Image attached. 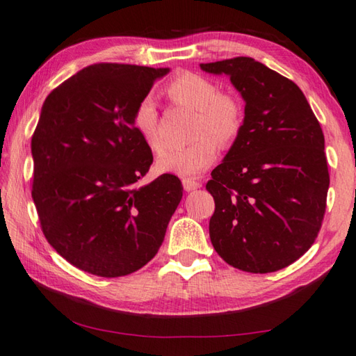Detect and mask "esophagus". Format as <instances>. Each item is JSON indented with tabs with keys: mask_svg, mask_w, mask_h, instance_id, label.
Masks as SVG:
<instances>
[{
	"mask_svg": "<svg viewBox=\"0 0 356 356\" xmlns=\"http://www.w3.org/2000/svg\"><path fill=\"white\" fill-rule=\"evenodd\" d=\"M182 185H184L185 191H195V190L200 188V182H197V180H195V179H188V177H185L182 180Z\"/></svg>",
	"mask_w": 356,
	"mask_h": 356,
	"instance_id": "1",
	"label": "esophagus"
}]
</instances>
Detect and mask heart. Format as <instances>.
I'll use <instances>...</instances> for the list:
<instances>
[{"mask_svg": "<svg viewBox=\"0 0 356 356\" xmlns=\"http://www.w3.org/2000/svg\"><path fill=\"white\" fill-rule=\"evenodd\" d=\"M166 93L180 106L197 112L193 143L176 147L157 160V170L180 177H195L204 172L219 152V143L229 146L240 137L244 126V111L235 96L221 93V88L196 73H182L166 86ZM135 131L149 149L160 154L165 149L160 135V115L152 96H143L132 115Z\"/></svg>", "mask_w": 356, "mask_h": 356, "instance_id": "b5f03b06", "label": "heart"}]
</instances>
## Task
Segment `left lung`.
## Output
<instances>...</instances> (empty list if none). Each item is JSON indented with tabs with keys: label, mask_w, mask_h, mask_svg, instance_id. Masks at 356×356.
Here are the masks:
<instances>
[{
	"label": "left lung",
	"mask_w": 356,
	"mask_h": 356,
	"mask_svg": "<svg viewBox=\"0 0 356 356\" xmlns=\"http://www.w3.org/2000/svg\"><path fill=\"white\" fill-rule=\"evenodd\" d=\"M227 74L245 102L244 126L205 188L215 199L210 240L225 263L274 273L318 236L330 185L324 134L305 95L252 57L200 63Z\"/></svg>",
	"instance_id": "left-lung-1"
}]
</instances>
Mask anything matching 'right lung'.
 I'll return each mask as SVG.
<instances>
[{"instance_id": "right-lung-1", "label": "right lung", "mask_w": 356, "mask_h": 356, "mask_svg": "<svg viewBox=\"0 0 356 356\" xmlns=\"http://www.w3.org/2000/svg\"><path fill=\"white\" fill-rule=\"evenodd\" d=\"M168 68L95 63L44 99L32 135V199L43 235L73 266L99 277L151 261L182 199L179 177L140 185L152 152L132 124Z\"/></svg>"}]
</instances>
